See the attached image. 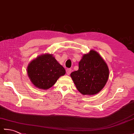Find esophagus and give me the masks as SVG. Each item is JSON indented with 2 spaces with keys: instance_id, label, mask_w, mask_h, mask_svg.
I'll list each match as a JSON object with an SVG mask.
<instances>
[{
  "instance_id": "esophagus-1",
  "label": "esophagus",
  "mask_w": 134,
  "mask_h": 134,
  "mask_svg": "<svg viewBox=\"0 0 134 134\" xmlns=\"http://www.w3.org/2000/svg\"><path fill=\"white\" fill-rule=\"evenodd\" d=\"M71 69H66V73L67 75H70L71 74Z\"/></svg>"
}]
</instances>
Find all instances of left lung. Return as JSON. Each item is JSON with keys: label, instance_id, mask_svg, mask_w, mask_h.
<instances>
[{"label": "left lung", "instance_id": "1", "mask_svg": "<svg viewBox=\"0 0 134 134\" xmlns=\"http://www.w3.org/2000/svg\"><path fill=\"white\" fill-rule=\"evenodd\" d=\"M76 89L83 95H93L102 89L109 77L106 63L94 51L84 55L79 69L71 74Z\"/></svg>", "mask_w": 134, "mask_h": 134}]
</instances>
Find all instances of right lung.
<instances>
[{"instance_id": "add662e5", "label": "right lung", "mask_w": 134, "mask_h": 134, "mask_svg": "<svg viewBox=\"0 0 134 134\" xmlns=\"http://www.w3.org/2000/svg\"><path fill=\"white\" fill-rule=\"evenodd\" d=\"M65 73L64 67L49 54L40 56L31 62L27 67V74L32 83L44 90L52 87Z\"/></svg>"}]
</instances>
